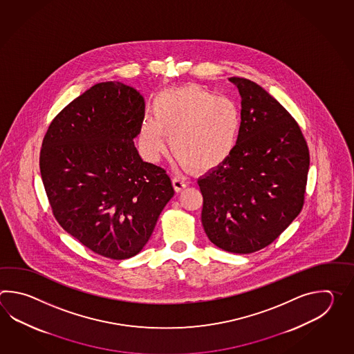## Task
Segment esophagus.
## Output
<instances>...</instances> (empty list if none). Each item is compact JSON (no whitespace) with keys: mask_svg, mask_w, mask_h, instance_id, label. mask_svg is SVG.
Returning <instances> with one entry per match:
<instances>
[{"mask_svg":"<svg viewBox=\"0 0 354 354\" xmlns=\"http://www.w3.org/2000/svg\"><path fill=\"white\" fill-rule=\"evenodd\" d=\"M172 185H174V191H176V192H180L182 189H185L186 186H187L186 182L180 180V178H174V180H172Z\"/></svg>","mask_w":354,"mask_h":354,"instance_id":"1","label":"esophagus"}]
</instances>
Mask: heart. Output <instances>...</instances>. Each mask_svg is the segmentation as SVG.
<instances>
[{"label": "heart", "instance_id": "1", "mask_svg": "<svg viewBox=\"0 0 354 354\" xmlns=\"http://www.w3.org/2000/svg\"><path fill=\"white\" fill-rule=\"evenodd\" d=\"M153 116H144L138 145L144 158L158 160L167 149L200 172L225 166L241 142V109L229 98L195 84L160 91L153 101Z\"/></svg>", "mask_w": 354, "mask_h": 354}]
</instances>
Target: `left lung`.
<instances>
[{
	"mask_svg": "<svg viewBox=\"0 0 354 354\" xmlns=\"http://www.w3.org/2000/svg\"><path fill=\"white\" fill-rule=\"evenodd\" d=\"M230 81L241 93V142L225 166L197 183L211 243L248 254L270 245L300 214L310 157L297 122L276 98L247 78Z\"/></svg>",
	"mask_w": 354,
	"mask_h": 354,
	"instance_id": "8db88e82",
	"label": "left lung"
}]
</instances>
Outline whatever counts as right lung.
Returning a JSON list of instances; mask_svg holds the SVG:
<instances>
[{
  "label": "right lung",
  "mask_w": 354,
  "mask_h": 354,
  "mask_svg": "<svg viewBox=\"0 0 354 354\" xmlns=\"http://www.w3.org/2000/svg\"><path fill=\"white\" fill-rule=\"evenodd\" d=\"M144 98L128 84L92 86L49 125L40 174L60 226L100 256L127 259L148 243L174 197L171 178L134 145Z\"/></svg>",
  "instance_id": "obj_1"
}]
</instances>
